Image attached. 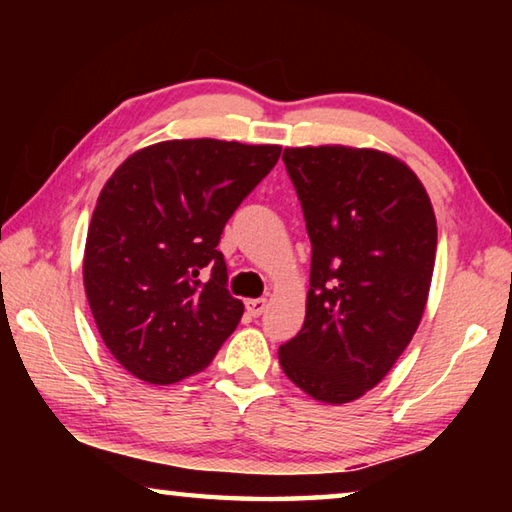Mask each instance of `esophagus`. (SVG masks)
Wrapping results in <instances>:
<instances>
[{
    "label": "esophagus",
    "mask_w": 512,
    "mask_h": 512,
    "mask_svg": "<svg viewBox=\"0 0 512 512\" xmlns=\"http://www.w3.org/2000/svg\"><path fill=\"white\" fill-rule=\"evenodd\" d=\"M246 309L253 318L262 316L264 309H266V300L264 298H250V300H246Z\"/></svg>",
    "instance_id": "1"
}]
</instances>
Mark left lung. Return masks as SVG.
Returning a JSON list of instances; mask_svg holds the SVG:
<instances>
[{
  "mask_svg": "<svg viewBox=\"0 0 512 512\" xmlns=\"http://www.w3.org/2000/svg\"><path fill=\"white\" fill-rule=\"evenodd\" d=\"M311 239L305 325L280 366L314 400L345 404L377 386L411 343L436 262V216L393 155L350 146L284 149Z\"/></svg>",
  "mask_w": 512,
  "mask_h": 512,
  "instance_id": "1",
  "label": "left lung"
}]
</instances>
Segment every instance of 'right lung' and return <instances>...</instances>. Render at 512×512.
<instances>
[{"label":"right lung","mask_w":512,"mask_h":512,"mask_svg":"<svg viewBox=\"0 0 512 512\" xmlns=\"http://www.w3.org/2000/svg\"><path fill=\"white\" fill-rule=\"evenodd\" d=\"M282 146L171 140L133 153L101 189L83 257L94 323L121 366L149 384L203 370L235 332L221 232Z\"/></svg>","instance_id":"obj_1"}]
</instances>
